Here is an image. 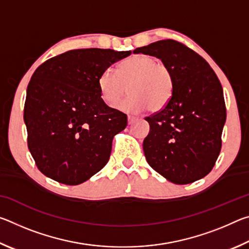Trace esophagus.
Returning a JSON list of instances; mask_svg holds the SVG:
<instances>
[{
  "instance_id": "obj_1",
  "label": "esophagus",
  "mask_w": 249,
  "mask_h": 249,
  "mask_svg": "<svg viewBox=\"0 0 249 249\" xmlns=\"http://www.w3.org/2000/svg\"><path fill=\"white\" fill-rule=\"evenodd\" d=\"M127 120H128V124H133L134 122L137 120V117L132 116V115H128V116H127Z\"/></svg>"
}]
</instances>
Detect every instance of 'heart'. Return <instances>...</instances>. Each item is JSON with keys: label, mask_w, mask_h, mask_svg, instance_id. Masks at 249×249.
I'll use <instances>...</instances> for the list:
<instances>
[{"label": "heart", "mask_w": 249, "mask_h": 249, "mask_svg": "<svg viewBox=\"0 0 249 249\" xmlns=\"http://www.w3.org/2000/svg\"><path fill=\"white\" fill-rule=\"evenodd\" d=\"M127 87L130 95L117 104V108L141 113L149 107L150 111L157 112L165 107L174 95V72L158 58L136 53L121 61L116 72L105 69L98 78L100 96L108 107H115Z\"/></svg>", "instance_id": "1"}]
</instances>
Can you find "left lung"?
Segmentation results:
<instances>
[{
	"label": "left lung",
	"mask_w": 249,
	"mask_h": 249,
	"mask_svg": "<svg viewBox=\"0 0 249 249\" xmlns=\"http://www.w3.org/2000/svg\"><path fill=\"white\" fill-rule=\"evenodd\" d=\"M134 53L161 59L175 77L170 102L145 119L150 126L142 142L147 162L176 184L203 178L222 147L226 107L220 80L200 54L179 41L159 40Z\"/></svg>",
	"instance_id": "1"
}]
</instances>
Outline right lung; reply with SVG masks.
<instances>
[{
	"label": "right lung",
	"mask_w": 249,
	"mask_h": 249,
	"mask_svg": "<svg viewBox=\"0 0 249 249\" xmlns=\"http://www.w3.org/2000/svg\"><path fill=\"white\" fill-rule=\"evenodd\" d=\"M132 52L74 49L41 64L26 91L27 145L40 172L77 185L107 165L127 116L101 99L98 78Z\"/></svg>",
	"instance_id": "add662e5"
}]
</instances>
